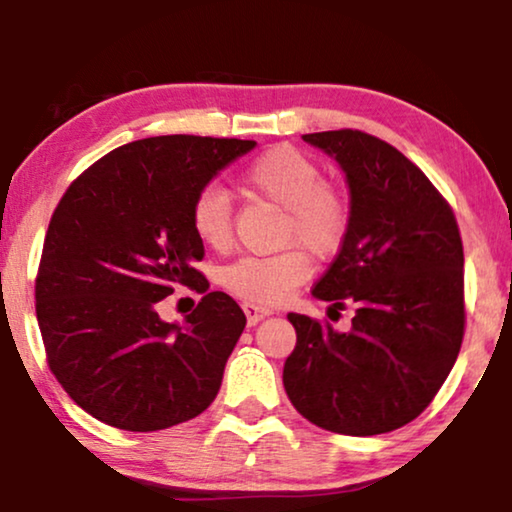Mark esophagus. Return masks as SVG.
I'll use <instances>...</instances> for the list:
<instances>
[{
	"label": "esophagus",
	"instance_id": "obj_1",
	"mask_svg": "<svg viewBox=\"0 0 512 512\" xmlns=\"http://www.w3.org/2000/svg\"><path fill=\"white\" fill-rule=\"evenodd\" d=\"M243 312H245V316H248L250 326H255L257 321H262L264 316L271 314V309L260 307V304H255V302H243Z\"/></svg>",
	"mask_w": 512,
	"mask_h": 512
}]
</instances>
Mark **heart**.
<instances>
[{
  "label": "heart",
  "mask_w": 512,
  "mask_h": 512,
  "mask_svg": "<svg viewBox=\"0 0 512 512\" xmlns=\"http://www.w3.org/2000/svg\"><path fill=\"white\" fill-rule=\"evenodd\" d=\"M238 189L250 200L278 208L274 255L241 257L222 271V286L255 304H281L312 274L307 249L319 260L345 243L352 208L345 191L323 179L321 167L293 146H274L252 158L238 177ZM193 236L205 248L226 252L234 245V205L219 186H205L189 208Z\"/></svg>",
  "instance_id": "heart-1"
}]
</instances>
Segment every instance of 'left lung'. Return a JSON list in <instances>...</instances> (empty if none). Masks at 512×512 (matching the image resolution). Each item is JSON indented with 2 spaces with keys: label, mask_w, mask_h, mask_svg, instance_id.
Here are the masks:
<instances>
[{
  "label": "left lung",
  "mask_w": 512,
  "mask_h": 512,
  "mask_svg": "<svg viewBox=\"0 0 512 512\" xmlns=\"http://www.w3.org/2000/svg\"><path fill=\"white\" fill-rule=\"evenodd\" d=\"M302 139L338 160L352 193L349 234L312 293L357 314L347 333L288 314L297 342L283 387L323 430L383 435L428 409L461 352V231L435 184L387 141L359 129Z\"/></svg>",
  "instance_id": "obj_1"
}]
</instances>
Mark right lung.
Instances as JSON below:
<instances>
[{
  "instance_id": "obj_1",
  "label": "right lung",
  "mask_w": 512,
  "mask_h": 512,
  "mask_svg": "<svg viewBox=\"0 0 512 512\" xmlns=\"http://www.w3.org/2000/svg\"><path fill=\"white\" fill-rule=\"evenodd\" d=\"M252 146L191 134L139 139L89 165L58 200L35 278L37 323L51 373L101 423L165 430L217 397L245 314L234 297L208 293L189 208ZM177 287L204 293L184 329L157 316Z\"/></svg>"
}]
</instances>
